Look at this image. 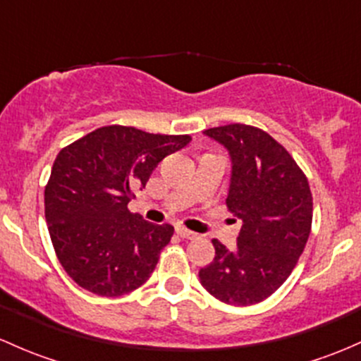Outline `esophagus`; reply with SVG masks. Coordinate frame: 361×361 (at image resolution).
<instances>
[{
  "label": "esophagus",
  "instance_id": "1",
  "mask_svg": "<svg viewBox=\"0 0 361 361\" xmlns=\"http://www.w3.org/2000/svg\"><path fill=\"white\" fill-rule=\"evenodd\" d=\"M174 230H176V233L180 235L181 238H188V240H192V238H197V233H195V231H192V230L185 228V226H181V225H176V226H174Z\"/></svg>",
  "mask_w": 361,
  "mask_h": 361
}]
</instances>
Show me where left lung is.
Returning a JSON list of instances; mask_svg holds the SVG:
<instances>
[{"instance_id":"left-lung-1","label":"left lung","mask_w":361,"mask_h":361,"mask_svg":"<svg viewBox=\"0 0 361 361\" xmlns=\"http://www.w3.org/2000/svg\"><path fill=\"white\" fill-rule=\"evenodd\" d=\"M204 133L230 152L226 207L242 219V228L235 249L212 238L216 256L200 268V283L226 305H256L289 279L308 242L313 219L308 178L259 128L235 123Z\"/></svg>"}]
</instances>
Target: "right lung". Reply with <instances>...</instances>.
<instances>
[{
    "label": "right lung",
    "instance_id": "1",
    "mask_svg": "<svg viewBox=\"0 0 361 361\" xmlns=\"http://www.w3.org/2000/svg\"><path fill=\"white\" fill-rule=\"evenodd\" d=\"M190 142V135L112 124L59 152L44 187V216L56 257L79 287L117 298L149 280L174 228L133 214L128 202L166 155Z\"/></svg>",
    "mask_w": 361,
    "mask_h": 361
}]
</instances>
